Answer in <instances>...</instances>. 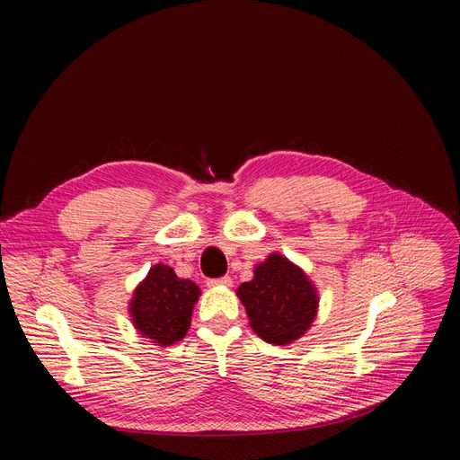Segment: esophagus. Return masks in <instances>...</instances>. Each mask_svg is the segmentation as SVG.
I'll use <instances>...</instances> for the list:
<instances>
[{
    "label": "esophagus",
    "instance_id": "esophagus-1",
    "mask_svg": "<svg viewBox=\"0 0 460 460\" xmlns=\"http://www.w3.org/2000/svg\"><path fill=\"white\" fill-rule=\"evenodd\" d=\"M207 284H208V286H213V288H215V286H226V288H228V286H232V278H230V276L213 278V280H208Z\"/></svg>",
    "mask_w": 460,
    "mask_h": 460
}]
</instances>
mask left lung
I'll return each mask as SVG.
<instances>
[{
	"instance_id": "1",
	"label": "left lung",
	"mask_w": 460,
	"mask_h": 460,
	"mask_svg": "<svg viewBox=\"0 0 460 460\" xmlns=\"http://www.w3.org/2000/svg\"><path fill=\"white\" fill-rule=\"evenodd\" d=\"M252 282L238 288V297L249 316V324L261 340L288 345L299 340L313 324L318 294L297 264L280 253L255 267Z\"/></svg>"
}]
</instances>
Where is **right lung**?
I'll list each match as a JSON object with an SVG mask.
<instances>
[{"label": "right lung", "instance_id": "obj_1", "mask_svg": "<svg viewBox=\"0 0 460 460\" xmlns=\"http://www.w3.org/2000/svg\"><path fill=\"white\" fill-rule=\"evenodd\" d=\"M199 288L178 278L166 264L149 269L146 280L130 299V316L136 330L155 345L169 347L186 336Z\"/></svg>", "mask_w": 460, "mask_h": 460}]
</instances>
